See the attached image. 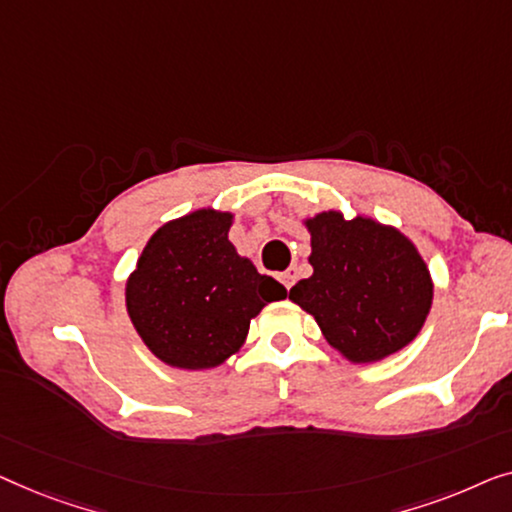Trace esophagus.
I'll use <instances>...</instances> for the list:
<instances>
[{"label":"esophagus","mask_w":512,"mask_h":512,"mask_svg":"<svg viewBox=\"0 0 512 512\" xmlns=\"http://www.w3.org/2000/svg\"><path fill=\"white\" fill-rule=\"evenodd\" d=\"M280 283L285 285V290H290V287L294 285V271H285V273H280Z\"/></svg>","instance_id":"1"}]
</instances>
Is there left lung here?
<instances>
[{
	"label": "left lung",
	"instance_id": "left-lung-1",
	"mask_svg": "<svg viewBox=\"0 0 512 512\" xmlns=\"http://www.w3.org/2000/svg\"><path fill=\"white\" fill-rule=\"evenodd\" d=\"M313 276L290 290L327 343L355 364L380 362L420 334L434 283L413 241L399 229L341 211L304 220Z\"/></svg>",
	"mask_w": 512,
	"mask_h": 512
}]
</instances>
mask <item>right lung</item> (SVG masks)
<instances>
[{"label":"right lung","instance_id":"add662e5","mask_svg":"<svg viewBox=\"0 0 512 512\" xmlns=\"http://www.w3.org/2000/svg\"><path fill=\"white\" fill-rule=\"evenodd\" d=\"M234 215L199 208L150 236L125 285L129 320L157 359L215 369L241 350L250 320L287 290L229 241Z\"/></svg>","mask_w":512,"mask_h":512}]
</instances>
